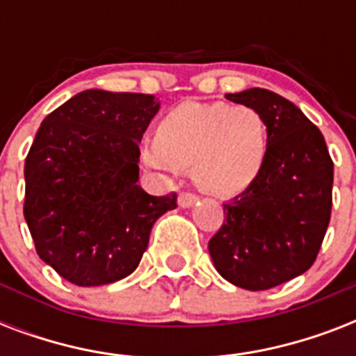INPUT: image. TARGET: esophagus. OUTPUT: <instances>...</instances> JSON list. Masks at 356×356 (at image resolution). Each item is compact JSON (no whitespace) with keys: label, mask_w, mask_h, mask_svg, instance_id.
<instances>
[{"label":"esophagus","mask_w":356,"mask_h":356,"mask_svg":"<svg viewBox=\"0 0 356 356\" xmlns=\"http://www.w3.org/2000/svg\"><path fill=\"white\" fill-rule=\"evenodd\" d=\"M195 201H197V195L192 192H181L177 197L179 207H183V209H190L192 205H195Z\"/></svg>","instance_id":"34e87169"}]
</instances>
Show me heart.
Masks as SVG:
<instances>
[{
    "label": "heart",
    "instance_id": "obj_1",
    "mask_svg": "<svg viewBox=\"0 0 356 356\" xmlns=\"http://www.w3.org/2000/svg\"><path fill=\"white\" fill-rule=\"evenodd\" d=\"M270 155V127L257 108L231 103H181L155 125L140 156L145 166L192 177L209 194L238 195L260 177Z\"/></svg>",
    "mask_w": 356,
    "mask_h": 356
}]
</instances>
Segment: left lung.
I'll use <instances>...</instances> for the list:
<instances>
[{
	"instance_id": "left-lung-1",
	"label": "left lung",
	"mask_w": 356,
	"mask_h": 356,
	"mask_svg": "<svg viewBox=\"0 0 356 356\" xmlns=\"http://www.w3.org/2000/svg\"><path fill=\"white\" fill-rule=\"evenodd\" d=\"M225 97L264 116L270 155L260 177L223 205L209 253L223 279L259 292L314 264L331 220L334 164L320 129L292 102L266 88Z\"/></svg>"
}]
</instances>
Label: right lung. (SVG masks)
<instances>
[{
  "label": "right lung",
  "mask_w": 356,
  "mask_h": 356,
  "mask_svg": "<svg viewBox=\"0 0 356 356\" xmlns=\"http://www.w3.org/2000/svg\"><path fill=\"white\" fill-rule=\"evenodd\" d=\"M161 103L151 94L92 90L47 114L25 159L24 216L36 253L77 286L131 275L153 223L177 194L138 183L140 140Z\"/></svg>",
  "instance_id": "add662e5"
}]
</instances>
